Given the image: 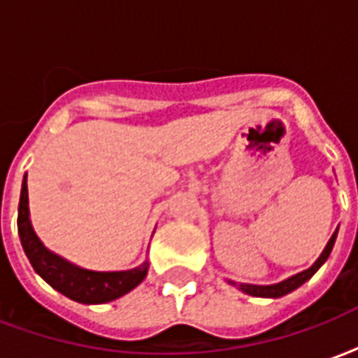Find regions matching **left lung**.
Segmentation results:
<instances>
[{
  "label": "left lung",
  "mask_w": 358,
  "mask_h": 358,
  "mask_svg": "<svg viewBox=\"0 0 358 358\" xmlns=\"http://www.w3.org/2000/svg\"><path fill=\"white\" fill-rule=\"evenodd\" d=\"M336 238H338V230L331 234V238L326 243V248L320 253V257L316 259L313 266H308L307 270H303V272H297V274H293V276L285 278L282 282H278V284H268V285H259V284H241V282H234V280H226L228 284L234 285V287H238L240 292L248 293V295H253V297H268V299H278V297H284L287 293L295 292L299 285H303L307 280L315 276V272L320 266H322L326 261H328V257H330L331 249H334V243H336Z\"/></svg>",
  "instance_id": "1"
}]
</instances>
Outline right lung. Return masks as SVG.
Masks as SVG:
<instances>
[{
  "label": "right lung",
  "instance_id": "right-lung-1",
  "mask_svg": "<svg viewBox=\"0 0 358 358\" xmlns=\"http://www.w3.org/2000/svg\"><path fill=\"white\" fill-rule=\"evenodd\" d=\"M19 238L22 249L27 253L28 261L32 264L38 276H42L48 284L63 293L69 299L84 305H101L122 297L128 292L145 280L149 270V261L145 259L140 266L130 270H90L84 266L66 261L65 257L53 253L42 243L34 232V226L30 222V209H28V186L27 174L22 178L19 201Z\"/></svg>",
  "mask_w": 358,
  "mask_h": 358
}]
</instances>
